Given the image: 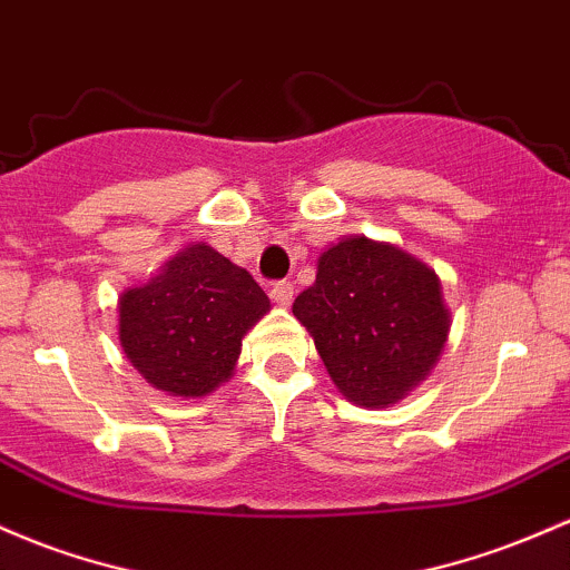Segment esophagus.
Instances as JSON below:
<instances>
[{"label": "esophagus", "mask_w": 570, "mask_h": 570, "mask_svg": "<svg viewBox=\"0 0 570 570\" xmlns=\"http://www.w3.org/2000/svg\"><path fill=\"white\" fill-rule=\"evenodd\" d=\"M271 297H273V303H278V305H292V297H295V286H292V281H278V284H273V289H271Z\"/></svg>", "instance_id": "obj_1"}]
</instances>
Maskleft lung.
<instances>
[{"instance_id": "left-lung-1", "label": "left lung", "mask_w": 570, "mask_h": 570, "mask_svg": "<svg viewBox=\"0 0 570 570\" xmlns=\"http://www.w3.org/2000/svg\"><path fill=\"white\" fill-rule=\"evenodd\" d=\"M292 314L314 337L348 403L390 409L416 390L446 346L452 311L428 262L395 243L346 235L324 248Z\"/></svg>"}]
</instances>
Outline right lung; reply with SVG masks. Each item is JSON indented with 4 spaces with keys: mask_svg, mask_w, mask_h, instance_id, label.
Instances as JSON below:
<instances>
[{
    "mask_svg": "<svg viewBox=\"0 0 570 570\" xmlns=\"http://www.w3.org/2000/svg\"><path fill=\"white\" fill-rule=\"evenodd\" d=\"M271 311L252 273L189 243L118 297V343L154 390L197 400L233 379L243 337Z\"/></svg>",
    "mask_w": 570,
    "mask_h": 570,
    "instance_id": "right-lung-1",
    "label": "right lung"
}]
</instances>
